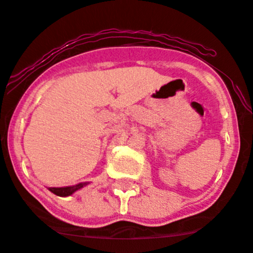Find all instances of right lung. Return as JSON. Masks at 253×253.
I'll list each match as a JSON object with an SVG mask.
<instances>
[{"instance_id": "right-lung-1", "label": "right lung", "mask_w": 253, "mask_h": 253, "mask_svg": "<svg viewBox=\"0 0 253 253\" xmlns=\"http://www.w3.org/2000/svg\"><path fill=\"white\" fill-rule=\"evenodd\" d=\"M89 184V182L86 181V182H79L77 185H73V186H65V187H49L48 190L50 191V192H53L54 194H56V196L59 197H69L72 196L73 193H75L77 191L81 190L82 187L87 186V185Z\"/></svg>"}]
</instances>
